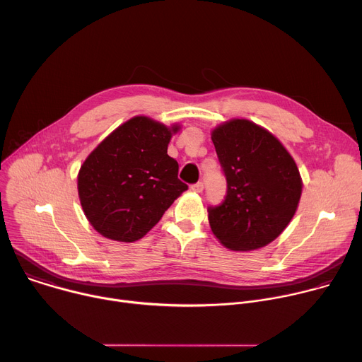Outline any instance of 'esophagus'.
Wrapping results in <instances>:
<instances>
[{"label":"esophagus","instance_id":"esophagus-1","mask_svg":"<svg viewBox=\"0 0 362 362\" xmlns=\"http://www.w3.org/2000/svg\"><path fill=\"white\" fill-rule=\"evenodd\" d=\"M203 187H204L203 182H197V183H194V185L190 186V189H192L194 193H202V192H203Z\"/></svg>","mask_w":362,"mask_h":362}]
</instances>
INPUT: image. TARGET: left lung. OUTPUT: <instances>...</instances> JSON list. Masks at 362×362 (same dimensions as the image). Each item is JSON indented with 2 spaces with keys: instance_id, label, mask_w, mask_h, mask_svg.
Returning a JSON list of instances; mask_svg holds the SVG:
<instances>
[{
  "instance_id": "left-lung-1",
  "label": "left lung",
  "mask_w": 362,
  "mask_h": 362,
  "mask_svg": "<svg viewBox=\"0 0 362 362\" xmlns=\"http://www.w3.org/2000/svg\"><path fill=\"white\" fill-rule=\"evenodd\" d=\"M226 196L209 206L215 236L232 250H253L276 239L293 218L302 192L291 154L265 129L243 119L212 132Z\"/></svg>"
}]
</instances>
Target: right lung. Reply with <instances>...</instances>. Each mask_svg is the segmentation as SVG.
Masks as SVG:
<instances>
[{
  "instance_id": "1",
  "label": "right lung",
  "mask_w": 362,
  "mask_h": 362,
  "mask_svg": "<svg viewBox=\"0 0 362 362\" xmlns=\"http://www.w3.org/2000/svg\"><path fill=\"white\" fill-rule=\"evenodd\" d=\"M137 116L103 140L83 163L77 185L83 211L105 238L134 242L143 238L187 185L168 154L172 132Z\"/></svg>"
}]
</instances>
